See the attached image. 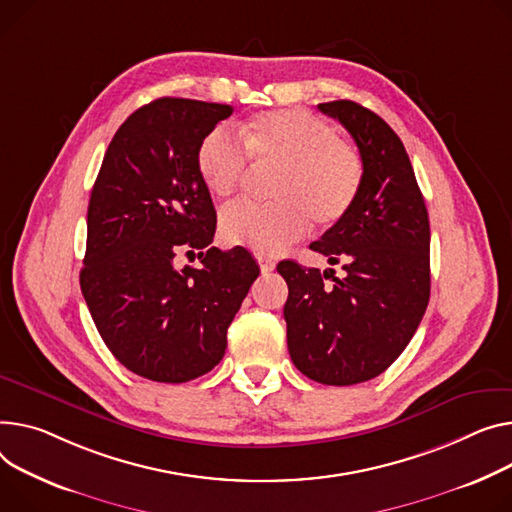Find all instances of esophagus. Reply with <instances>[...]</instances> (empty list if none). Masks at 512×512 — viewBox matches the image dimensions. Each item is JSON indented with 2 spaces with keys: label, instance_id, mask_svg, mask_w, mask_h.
<instances>
[{
  "label": "esophagus",
  "instance_id": "obj_1",
  "mask_svg": "<svg viewBox=\"0 0 512 512\" xmlns=\"http://www.w3.org/2000/svg\"><path fill=\"white\" fill-rule=\"evenodd\" d=\"M257 263H259L263 274H269V271H274V267H276V263L271 261L269 257H265V255H257Z\"/></svg>",
  "mask_w": 512,
  "mask_h": 512
}]
</instances>
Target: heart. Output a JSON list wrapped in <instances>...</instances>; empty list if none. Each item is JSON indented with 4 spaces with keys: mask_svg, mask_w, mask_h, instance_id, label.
Wrapping results in <instances>:
<instances>
[{
    "mask_svg": "<svg viewBox=\"0 0 512 512\" xmlns=\"http://www.w3.org/2000/svg\"><path fill=\"white\" fill-rule=\"evenodd\" d=\"M242 148L226 127L212 129L197 146L195 166L201 183L216 197L241 189L259 168L276 170L269 203H232L220 214L226 243L259 255H276L300 241L311 222L331 228L358 201L364 162L354 144L337 138L333 127L306 111L282 109L257 115L238 129Z\"/></svg>",
    "mask_w": 512,
    "mask_h": 512,
    "instance_id": "obj_1",
    "label": "heart"
}]
</instances>
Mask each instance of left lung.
I'll use <instances>...</instances> for the list:
<instances>
[{"label":"left lung","mask_w":512,"mask_h":512,"mask_svg":"<svg viewBox=\"0 0 512 512\" xmlns=\"http://www.w3.org/2000/svg\"><path fill=\"white\" fill-rule=\"evenodd\" d=\"M319 111L350 131L364 162L352 212L311 245L344 274L294 261L278 271L288 284L294 366L317 383L346 387L379 377L414 337L430 298V224L397 133L354 100L323 102Z\"/></svg>","instance_id":"obj_1"}]
</instances>
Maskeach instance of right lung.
<instances>
[{"label": "right lung", "instance_id": "add662e5", "mask_svg": "<svg viewBox=\"0 0 512 512\" xmlns=\"http://www.w3.org/2000/svg\"><path fill=\"white\" fill-rule=\"evenodd\" d=\"M230 105L158 98L117 129L88 203L80 286L102 342L131 372L187 383L224 356L226 331L259 276L243 247L212 245L216 210L195 166ZM206 248L201 268L177 252Z\"/></svg>", "mask_w": 512, "mask_h": 512}]
</instances>
